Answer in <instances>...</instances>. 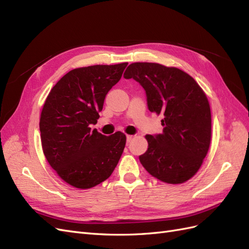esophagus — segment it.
I'll return each instance as SVG.
<instances>
[{
    "label": "esophagus",
    "mask_w": 249,
    "mask_h": 249,
    "mask_svg": "<svg viewBox=\"0 0 249 249\" xmlns=\"http://www.w3.org/2000/svg\"><path fill=\"white\" fill-rule=\"evenodd\" d=\"M133 140V135H127L126 136V141H127V143H129L131 141Z\"/></svg>",
    "instance_id": "esophagus-1"
}]
</instances>
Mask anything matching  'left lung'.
Returning <instances> with one entry per match:
<instances>
[{
	"label": "left lung",
	"instance_id": "left-lung-1",
	"mask_svg": "<svg viewBox=\"0 0 249 249\" xmlns=\"http://www.w3.org/2000/svg\"><path fill=\"white\" fill-rule=\"evenodd\" d=\"M124 77L140 83L151 113L163 115V132L147 134L148 150L140 156L158 180L181 184L194 177L211 142L210 104L202 88L186 72L157 63H132Z\"/></svg>",
	"mask_w": 249,
	"mask_h": 249
}]
</instances>
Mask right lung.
<instances>
[{"instance_id":"add662e5","label":"right lung","mask_w":249,"mask_h":249,"mask_svg":"<svg viewBox=\"0 0 249 249\" xmlns=\"http://www.w3.org/2000/svg\"><path fill=\"white\" fill-rule=\"evenodd\" d=\"M128 63L94 65L69 71L53 86L40 116L42 150L62 180L79 189L106 181L121 157L126 135L91 130L108 91Z\"/></svg>"}]
</instances>
